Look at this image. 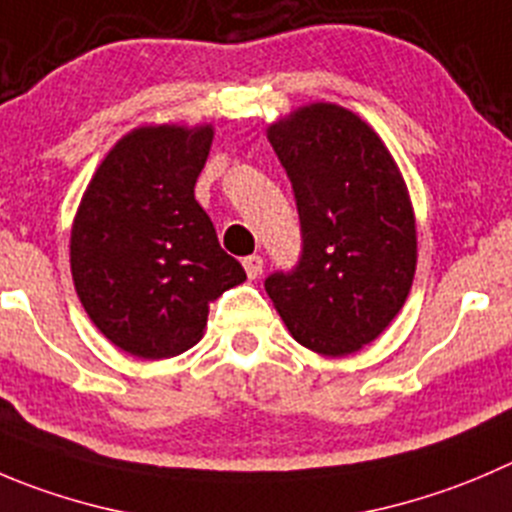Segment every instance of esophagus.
<instances>
[{"mask_svg":"<svg viewBox=\"0 0 512 512\" xmlns=\"http://www.w3.org/2000/svg\"><path fill=\"white\" fill-rule=\"evenodd\" d=\"M243 269H246L248 279H259L261 271H264V259H261L259 253H253V256H246V259H243Z\"/></svg>","mask_w":512,"mask_h":512,"instance_id":"1","label":"esophagus"}]
</instances>
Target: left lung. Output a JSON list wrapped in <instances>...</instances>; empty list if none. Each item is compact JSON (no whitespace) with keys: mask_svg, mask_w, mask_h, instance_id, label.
I'll return each instance as SVG.
<instances>
[{"mask_svg":"<svg viewBox=\"0 0 512 512\" xmlns=\"http://www.w3.org/2000/svg\"><path fill=\"white\" fill-rule=\"evenodd\" d=\"M291 180L301 256L266 279L291 337L324 357L374 342L412 289L417 231L407 186L379 135L347 107L314 102L269 125Z\"/></svg>","mask_w":512,"mask_h":512,"instance_id":"obj_1","label":"left lung"}]
</instances>
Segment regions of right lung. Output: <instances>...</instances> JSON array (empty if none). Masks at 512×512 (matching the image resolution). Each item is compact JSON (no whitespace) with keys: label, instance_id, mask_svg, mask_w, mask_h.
<instances>
[{"label":"right lung","instance_id":"right-lung-1","mask_svg":"<svg viewBox=\"0 0 512 512\" xmlns=\"http://www.w3.org/2000/svg\"><path fill=\"white\" fill-rule=\"evenodd\" d=\"M213 125H145L105 155L72 223L70 266L92 324L133 357L201 342L208 306L246 281L221 248L196 180Z\"/></svg>","mask_w":512,"mask_h":512}]
</instances>
